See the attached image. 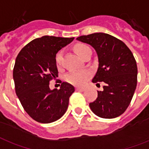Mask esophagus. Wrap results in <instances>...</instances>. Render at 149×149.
I'll use <instances>...</instances> for the list:
<instances>
[{
	"label": "esophagus",
	"instance_id": "obj_1",
	"mask_svg": "<svg viewBox=\"0 0 149 149\" xmlns=\"http://www.w3.org/2000/svg\"><path fill=\"white\" fill-rule=\"evenodd\" d=\"M76 90H77V91H84L85 88H81V87H77V88H76Z\"/></svg>",
	"mask_w": 149,
	"mask_h": 149
}]
</instances>
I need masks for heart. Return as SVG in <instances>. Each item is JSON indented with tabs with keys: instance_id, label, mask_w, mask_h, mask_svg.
<instances>
[{
	"instance_id": "b5f03b06",
	"label": "heart",
	"mask_w": 149,
	"mask_h": 149,
	"mask_svg": "<svg viewBox=\"0 0 149 149\" xmlns=\"http://www.w3.org/2000/svg\"><path fill=\"white\" fill-rule=\"evenodd\" d=\"M90 49V47L84 44H78L75 46V50L77 53L81 57L86 54V51ZM62 51L57 52L55 56V63L57 67H59L62 61ZM91 77V72L88 70H80V71H71L66 75V79L68 82L75 86H83L87 82L88 79Z\"/></svg>"
}]
</instances>
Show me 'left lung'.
Here are the masks:
<instances>
[{
    "mask_svg": "<svg viewBox=\"0 0 149 149\" xmlns=\"http://www.w3.org/2000/svg\"><path fill=\"white\" fill-rule=\"evenodd\" d=\"M95 49L98 68L92 82L104 83L98 98L89 107L98 117L111 119L119 117L131 102L137 85V65L134 56L121 40L98 32L77 38Z\"/></svg>",
    "mask_w": 149,
    "mask_h": 149,
    "instance_id": "8db88e82",
    "label": "left lung"
}]
</instances>
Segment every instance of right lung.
<instances>
[{
  "label": "right lung",
  "instance_id": "obj_1",
  "mask_svg": "<svg viewBox=\"0 0 149 149\" xmlns=\"http://www.w3.org/2000/svg\"><path fill=\"white\" fill-rule=\"evenodd\" d=\"M73 39L42 36L22 47L16 58L13 72L16 94L26 113L37 122L52 123L67 111L74 87L61 82L60 89L51 90L49 83L58 77L56 54Z\"/></svg>",
  "mask_w": 149,
  "mask_h": 149
}]
</instances>
